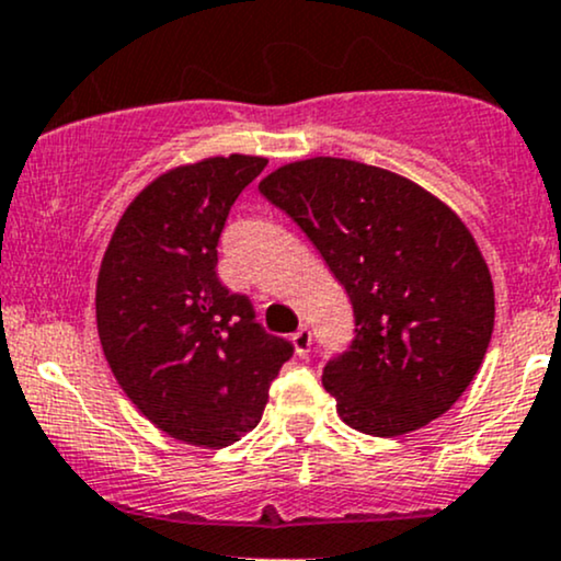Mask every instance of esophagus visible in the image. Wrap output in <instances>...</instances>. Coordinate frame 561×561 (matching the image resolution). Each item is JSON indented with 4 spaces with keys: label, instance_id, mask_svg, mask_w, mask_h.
<instances>
[{
    "label": "esophagus",
    "instance_id": "esophagus-1",
    "mask_svg": "<svg viewBox=\"0 0 561 561\" xmlns=\"http://www.w3.org/2000/svg\"><path fill=\"white\" fill-rule=\"evenodd\" d=\"M291 341H294L296 354H299V357H307L309 346H312V331H309L307 325H301L299 331H296V333L291 335Z\"/></svg>",
    "mask_w": 561,
    "mask_h": 561
}]
</instances>
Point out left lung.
<instances>
[{"label":"left lung","instance_id":"1","mask_svg":"<svg viewBox=\"0 0 561 561\" xmlns=\"http://www.w3.org/2000/svg\"><path fill=\"white\" fill-rule=\"evenodd\" d=\"M346 288L357 335L322 370L348 427L393 438L449 412L483 365L493 280L470 228L410 178L309 157L260 181Z\"/></svg>","mask_w":561,"mask_h":561}]
</instances>
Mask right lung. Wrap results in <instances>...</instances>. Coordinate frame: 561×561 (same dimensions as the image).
<instances>
[{"mask_svg":"<svg viewBox=\"0 0 561 561\" xmlns=\"http://www.w3.org/2000/svg\"><path fill=\"white\" fill-rule=\"evenodd\" d=\"M265 164L217 154L164 170L125 207L99 267L96 331L117 386L151 425L202 449L256 427L294 354L215 273L230 204Z\"/></svg>","mask_w":561,"mask_h":561,"instance_id":"add662e5","label":"right lung"}]
</instances>
